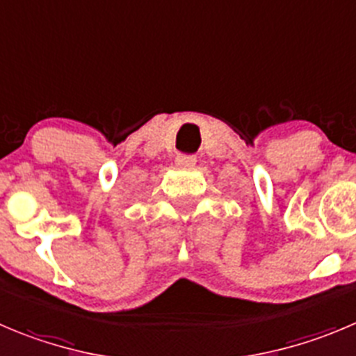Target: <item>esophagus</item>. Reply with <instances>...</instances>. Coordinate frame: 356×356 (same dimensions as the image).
<instances>
[{
  "label": "esophagus",
  "instance_id": "34e87169",
  "mask_svg": "<svg viewBox=\"0 0 356 356\" xmlns=\"http://www.w3.org/2000/svg\"><path fill=\"white\" fill-rule=\"evenodd\" d=\"M176 164L180 165V168L194 165L195 164V157H194V155H178V157H176Z\"/></svg>",
  "mask_w": 356,
  "mask_h": 356
}]
</instances>
